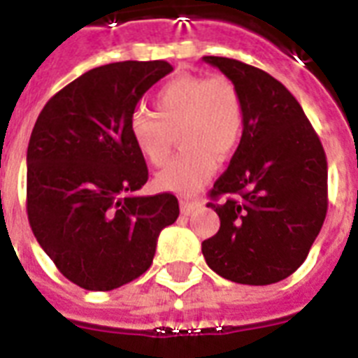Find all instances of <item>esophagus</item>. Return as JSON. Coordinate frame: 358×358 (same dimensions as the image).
<instances>
[{
    "instance_id": "34e87169",
    "label": "esophagus",
    "mask_w": 358,
    "mask_h": 358,
    "mask_svg": "<svg viewBox=\"0 0 358 358\" xmlns=\"http://www.w3.org/2000/svg\"><path fill=\"white\" fill-rule=\"evenodd\" d=\"M180 206H182V213H184V215H189V213H193L194 209H198V207L202 206V202H200V200H191V198H182V200H180Z\"/></svg>"
}]
</instances>
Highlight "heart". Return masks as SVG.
<instances>
[{
	"instance_id": "1",
	"label": "heart",
	"mask_w": 358,
	"mask_h": 358,
	"mask_svg": "<svg viewBox=\"0 0 358 358\" xmlns=\"http://www.w3.org/2000/svg\"><path fill=\"white\" fill-rule=\"evenodd\" d=\"M155 114L138 110L129 131L140 155L155 167L167 164L173 134L180 152L158 176L164 191L191 194L211 178L216 156L227 158L244 133V105L238 89L225 76L182 74L160 87L152 100Z\"/></svg>"
}]
</instances>
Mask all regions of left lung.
Segmentation results:
<instances>
[{
    "label": "left lung",
    "mask_w": 358,
    "mask_h": 358,
    "mask_svg": "<svg viewBox=\"0 0 358 358\" xmlns=\"http://www.w3.org/2000/svg\"><path fill=\"white\" fill-rule=\"evenodd\" d=\"M203 62L235 83L244 105L238 147L209 191L220 229L202 242L203 258L236 284H275L304 264L322 229L326 152L295 96L271 74L220 56Z\"/></svg>",
    "instance_id": "left-lung-1"
}]
</instances>
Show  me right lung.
<instances>
[{
  "instance_id": "1",
  "label": "right lung",
  "mask_w": 358,
  "mask_h": 358,
  "mask_svg": "<svg viewBox=\"0 0 358 358\" xmlns=\"http://www.w3.org/2000/svg\"><path fill=\"white\" fill-rule=\"evenodd\" d=\"M173 71L164 59L85 72L45 103L27 149V215L65 278L110 291L151 267L160 231L180 215L173 193L138 196L149 178L129 122Z\"/></svg>"
}]
</instances>
